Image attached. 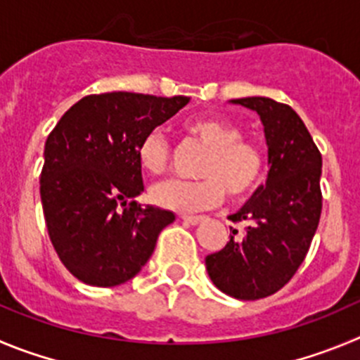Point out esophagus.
<instances>
[{"label":"esophagus","instance_id":"esophagus-1","mask_svg":"<svg viewBox=\"0 0 360 360\" xmlns=\"http://www.w3.org/2000/svg\"><path fill=\"white\" fill-rule=\"evenodd\" d=\"M181 220L186 221V224H190V226H197V224H200V221L206 220V217H188V214H181Z\"/></svg>","mask_w":360,"mask_h":360}]
</instances>
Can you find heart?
<instances>
[{
  "instance_id": "heart-1",
  "label": "heart",
  "mask_w": 360,
  "mask_h": 360,
  "mask_svg": "<svg viewBox=\"0 0 360 360\" xmlns=\"http://www.w3.org/2000/svg\"><path fill=\"white\" fill-rule=\"evenodd\" d=\"M191 140L206 147L197 176L199 181H165L150 191L154 202L165 210L193 213L218 206L229 193L243 199L256 190L264 174V154L257 143L241 139L240 127L220 117H195L184 122ZM136 158L143 172L160 176L170 161V147L160 131L140 140Z\"/></svg>"
}]
</instances>
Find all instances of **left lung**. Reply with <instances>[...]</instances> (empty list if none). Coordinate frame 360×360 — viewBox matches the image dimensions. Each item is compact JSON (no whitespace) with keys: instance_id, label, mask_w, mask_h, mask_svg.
<instances>
[{"instance_id":"left-lung-1","label":"left lung","mask_w":360,"mask_h":360,"mask_svg":"<svg viewBox=\"0 0 360 360\" xmlns=\"http://www.w3.org/2000/svg\"><path fill=\"white\" fill-rule=\"evenodd\" d=\"M259 115L268 147V176L233 221L245 231L206 257L214 286L238 300L281 290L305 259L321 214V154L291 106L270 97L233 99Z\"/></svg>"}]
</instances>
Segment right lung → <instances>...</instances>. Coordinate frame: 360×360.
<instances>
[{
  "mask_svg": "<svg viewBox=\"0 0 360 360\" xmlns=\"http://www.w3.org/2000/svg\"><path fill=\"white\" fill-rule=\"evenodd\" d=\"M190 97L94 94L70 106L44 147L40 199L49 238L67 270L112 288L142 270L172 211L142 207L140 140Z\"/></svg>",
  "mask_w": 360,
  "mask_h": 360,
  "instance_id": "1",
  "label": "right lung"
}]
</instances>
